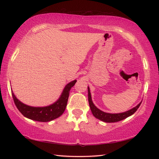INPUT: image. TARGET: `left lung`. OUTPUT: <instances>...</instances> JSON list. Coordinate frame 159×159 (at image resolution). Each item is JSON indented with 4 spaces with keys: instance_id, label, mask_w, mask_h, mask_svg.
<instances>
[{
    "instance_id": "8db88e82",
    "label": "left lung",
    "mask_w": 159,
    "mask_h": 159,
    "mask_svg": "<svg viewBox=\"0 0 159 159\" xmlns=\"http://www.w3.org/2000/svg\"><path fill=\"white\" fill-rule=\"evenodd\" d=\"M87 88H88L89 104V107L91 109V111H92L93 116L96 118H97V119H98L102 121H104V122L113 123V122H117V121L126 119V117L132 116V115L136 112V111L138 109V108H139V106L141 105V102H142V101H141V102H140L139 104H138L136 107H134V108H133V109L126 111V112L120 113H106L100 110L98 108H97L95 106V104H93L92 99V96H91L89 87H87Z\"/></svg>"
}]
</instances>
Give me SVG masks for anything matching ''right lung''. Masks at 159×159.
Here are the masks:
<instances>
[{
  "instance_id": "obj_1",
  "label": "right lung",
  "mask_w": 159,
  "mask_h": 159,
  "mask_svg": "<svg viewBox=\"0 0 159 159\" xmlns=\"http://www.w3.org/2000/svg\"><path fill=\"white\" fill-rule=\"evenodd\" d=\"M76 83V80H74L67 83L59 99L53 104L46 107H37L26 105L17 98L13 91H11V93L16 107L24 116L32 120L47 122L57 119L63 113L67 106L70 91Z\"/></svg>"
}]
</instances>
